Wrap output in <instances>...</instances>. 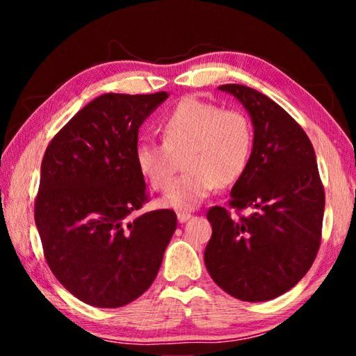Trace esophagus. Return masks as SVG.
Returning <instances> with one entry per match:
<instances>
[{
	"label": "esophagus",
	"mask_w": 356,
	"mask_h": 356,
	"mask_svg": "<svg viewBox=\"0 0 356 356\" xmlns=\"http://www.w3.org/2000/svg\"><path fill=\"white\" fill-rule=\"evenodd\" d=\"M190 218H191V213H186V212H179L177 213L179 222H185V221H188Z\"/></svg>",
	"instance_id": "esophagus-1"
}]
</instances>
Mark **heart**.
Masks as SVG:
<instances>
[{
    "mask_svg": "<svg viewBox=\"0 0 356 356\" xmlns=\"http://www.w3.org/2000/svg\"><path fill=\"white\" fill-rule=\"evenodd\" d=\"M163 143L141 141L135 147V163L155 190H166L180 166L186 172L161 197L163 207L193 210L218 188L231 185L248 170L254 130L240 110L197 97H185L161 122Z\"/></svg>",
    "mask_w": 356,
    "mask_h": 356,
    "instance_id": "1",
    "label": "heart"
}]
</instances>
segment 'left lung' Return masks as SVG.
Here are the masks:
<instances>
[{
    "instance_id": "8db88e82",
    "label": "left lung",
    "mask_w": 356,
    "mask_h": 356,
    "mask_svg": "<svg viewBox=\"0 0 356 356\" xmlns=\"http://www.w3.org/2000/svg\"><path fill=\"white\" fill-rule=\"evenodd\" d=\"M254 127L248 170L231 190L229 206L251 213L231 218L212 207L207 272L222 291L243 301L280 297L308 273L322 237L323 185L305 130L267 95L243 84H222Z\"/></svg>"
}]
</instances>
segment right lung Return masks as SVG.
Returning <instances> with one entry per match:
<instances>
[{"label": "right lung", "mask_w": 356, "mask_h": 356, "mask_svg": "<svg viewBox=\"0 0 356 356\" xmlns=\"http://www.w3.org/2000/svg\"><path fill=\"white\" fill-rule=\"evenodd\" d=\"M168 92L104 94L81 108L45 150L34 218L58 281L95 308L147 291L177 227L172 210L130 220L147 201L135 163L138 130Z\"/></svg>", "instance_id": "right-lung-1"}]
</instances>
